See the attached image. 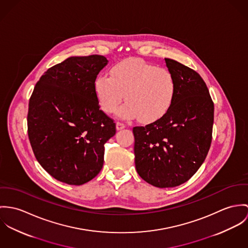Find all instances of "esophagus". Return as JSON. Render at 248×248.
Here are the masks:
<instances>
[{
    "label": "esophagus",
    "instance_id": "obj_1",
    "mask_svg": "<svg viewBox=\"0 0 248 248\" xmlns=\"http://www.w3.org/2000/svg\"><path fill=\"white\" fill-rule=\"evenodd\" d=\"M125 127V124H123V123H121V122H117L116 123V128H117V130H122V129H124Z\"/></svg>",
    "mask_w": 248,
    "mask_h": 248
}]
</instances>
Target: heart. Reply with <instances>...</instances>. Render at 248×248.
Returning <instances> with one entry per match:
<instances>
[{"label":"heart","instance_id":"obj_1","mask_svg":"<svg viewBox=\"0 0 248 248\" xmlns=\"http://www.w3.org/2000/svg\"><path fill=\"white\" fill-rule=\"evenodd\" d=\"M109 76L99 75L94 83L95 94L102 109L111 114L124 97L126 102L119 109L124 118L153 123L170 109L177 90L173 74L140 58H127L111 67Z\"/></svg>","mask_w":248,"mask_h":248}]
</instances>
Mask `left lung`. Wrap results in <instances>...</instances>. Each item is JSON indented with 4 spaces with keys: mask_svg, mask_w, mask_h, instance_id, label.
<instances>
[{
    "mask_svg": "<svg viewBox=\"0 0 248 248\" xmlns=\"http://www.w3.org/2000/svg\"><path fill=\"white\" fill-rule=\"evenodd\" d=\"M177 83L170 109L158 121L133 127L138 174L160 188L188 181L204 162L212 140L214 104L202 77L165 59Z\"/></svg>",
    "mask_w": 248,
    "mask_h": 248,
    "instance_id": "left-lung-1",
    "label": "left lung"
}]
</instances>
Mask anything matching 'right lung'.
Masks as SVG:
<instances>
[{
  "instance_id": "1",
  "label": "right lung",
  "mask_w": 248,
  "mask_h": 248,
  "mask_svg": "<svg viewBox=\"0 0 248 248\" xmlns=\"http://www.w3.org/2000/svg\"><path fill=\"white\" fill-rule=\"evenodd\" d=\"M105 56L70 57L48 68L29 99L28 132L34 155L56 180L81 186L101 171L116 124L100 109L94 83Z\"/></svg>"
}]
</instances>
